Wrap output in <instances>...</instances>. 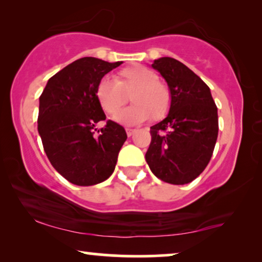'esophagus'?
I'll return each instance as SVG.
<instances>
[{
	"label": "esophagus",
	"mask_w": 262,
	"mask_h": 262,
	"mask_svg": "<svg viewBox=\"0 0 262 262\" xmlns=\"http://www.w3.org/2000/svg\"><path fill=\"white\" fill-rule=\"evenodd\" d=\"M134 132H135V130H132V128H126V135H127V137H131V136L134 135Z\"/></svg>",
	"instance_id": "1"
}]
</instances>
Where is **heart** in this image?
Instances as JSON below:
<instances>
[{"mask_svg":"<svg viewBox=\"0 0 262 262\" xmlns=\"http://www.w3.org/2000/svg\"><path fill=\"white\" fill-rule=\"evenodd\" d=\"M131 91L130 100L134 105L120 111L114 117L117 123L134 126L144 123L150 117L156 121L163 119L169 112V88L159 81L155 71L142 64L123 68L116 80L102 77L95 85L94 95L103 112L113 116L126 101L124 93Z\"/></svg>","mask_w":262,"mask_h":262,"instance_id":"b5f03b06","label":"heart"}]
</instances>
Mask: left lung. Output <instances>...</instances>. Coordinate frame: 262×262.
<instances>
[{
  "label": "left lung",
  "mask_w": 262,
  "mask_h": 262,
  "mask_svg": "<svg viewBox=\"0 0 262 262\" xmlns=\"http://www.w3.org/2000/svg\"><path fill=\"white\" fill-rule=\"evenodd\" d=\"M151 67L166 80L171 105L167 117L150 127L146 163L164 182L188 184L212 156L218 136L216 103L205 82L179 60L162 57Z\"/></svg>",
  "instance_id": "1"
}]
</instances>
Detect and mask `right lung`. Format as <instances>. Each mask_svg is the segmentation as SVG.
I'll return each mask as SVG.
<instances>
[{"instance_id":"1","label":"right lung","mask_w":262,"mask_h":262,"mask_svg":"<svg viewBox=\"0 0 262 262\" xmlns=\"http://www.w3.org/2000/svg\"><path fill=\"white\" fill-rule=\"evenodd\" d=\"M123 62L83 57L50 78L39 98L38 132L53 168L71 184L92 186L108 179L127 136L108 120L94 92L99 80ZM98 135H95V131Z\"/></svg>"}]
</instances>
